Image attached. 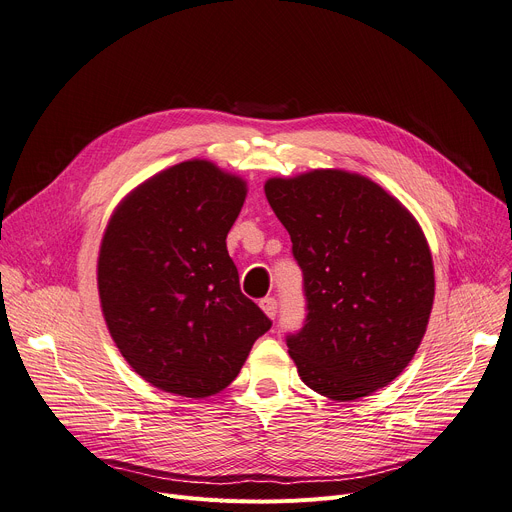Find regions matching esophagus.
<instances>
[{
	"instance_id": "obj_1",
	"label": "esophagus",
	"mask_w": 512,
	"mask_h": 512,
	"mask_svg": "<svg viewBox=\"0 0 512 512\" xmlns=\"http://www.w3.org/2000/svg\"><path fill=\"white\" fill-rule=\"evenodd\" d=\"M261 309H263V313L270 317V319H274L276 317V313H278V301L274 299V297H265V299H261Z\"/></svg>"
}]
</instances>
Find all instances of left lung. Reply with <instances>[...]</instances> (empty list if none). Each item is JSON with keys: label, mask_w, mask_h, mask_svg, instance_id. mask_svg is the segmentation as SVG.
I'll list each match as a JSON object with an SVG mask.
<instances>
[{"label": "left lung", "mask_w": 512, "mask_h": 512, "mask_svg": "<svg viewBox=\"0 0 512 512\" xmlns=\"http://www.w3.org/2000/svg\"><path fill=\"white\" fill-rule=\"evenodd\" d=\"M265 197L303 270L305 324L286 344L301 380L332 400L388 386L417 353L434 305V261L413 215L344 170L270 178Z\"/></svg>", "instance_id": "8db88e82"}]
</instances>
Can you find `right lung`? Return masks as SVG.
I'll return each mask as SVG.
<instances>
[{
  "label": "right lung",
  "mask_w": 512,
  "mask_h": 512,
  "mask_svg": "<svg viewBox=\"0 0 512 512\" xmlns=\"http://www.w3.org/2000/svg\"><path fill=\"white\" fill-rule=\"evenodd\" d=\"M247 197L242 178L205 159L155 174L105 228L101 311L128 365L151 386L205 398L224 390L272 321L240 292L226 236Z\"/></svg>",
  "instance_id": "right-lung-1"
}]
</instances>
